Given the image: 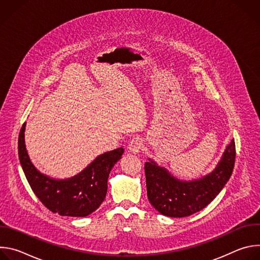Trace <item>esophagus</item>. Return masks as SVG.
Returning a JSON list of instances; mask_svg holds the SVG:
<instances>
[{
	"label": "esophagus",
	"mask_w": 260,
	"mask_h": 260,
	"mask_svg": "<svg viewBox=\"0 0 260 260\" xmlns=\"http://www.w3.org/2000/svg\"><path fill=\"white\" fill-rule=\"evenodd\" d=\"M142 148H143V140L139 137L132 139L128 143V150L135 154L141 152Z\"/></svg>",
	"instance_id": "esophagus-1"
}]
</instances>
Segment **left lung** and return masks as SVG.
I'll return each mask as SVG.
<instances>
[{"label":"left lung","instance_id":"left-lung-1","mask_svg":"<svg viewBox=\"0 0 260 260\" xmlns=\"http://www.w3.org/2000/svg\"><path fill=\"white\" fill-rule=\"evenodd\" d=\"M236 144L233 139L217 168L203 179L182 182L152 160L145 164L147 197L162 215L186 217L208 206L224 187L234 171Z\"/></svg>","mask_w":260,"mask_h":260}]
</instances>
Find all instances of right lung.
<instances>
[{"instance_id": "1", "label": "right lung", "mask_w": 260, "mask_h": 260, "mask_svg": "<svg viewBox=\"0 0 260 260\" xmlns=\"http://www.w3.org/2000/svg\"><path fill=\"white\" fill-rule=\"evenodd\" d=\"M22 124L18 137V156L29 186L36 197L51 212L60 216L85 217L104 202L108 189V177L121 158L122 148L98 156L85 170L67 180L51 179L32 166L24 144Z\"/></svg>"}]
</instances>
